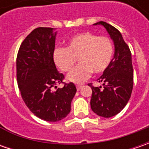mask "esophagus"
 Wrapping results in <instances>:
<instances>
[{"label": "esophagus", "mask_w": 149, "mask_h": 149, "mask_svg": "<svg viewBox=\"0 0 149 149\" xmlns=\"http://www.w3.org/2000/svg\"><path fill=\"white\" fill-rule=\"evenodd\" d=\"M82 86H83L82 84H76V88H77L78 90H79V89H81V88H82Z\"/></svg>", "instance_id": "esophagus-1"}]
</instances>
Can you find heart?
Returning <instances> with one entry per match:
<instances>
[{
	"label": "heart",
	"mask_w": 149,
	"mask_h": 149,
	"mask_svg": "<svg viewBox=\"0 0 149 149\" xmlns=\"http://www.w3.org/2000/svg\"><path fill=\"white\" fill-rule=\"evenodd\" d=\"M114 47L108 36H99L90 32L79 33L70 40L68 47L54 49V61L62 71L69 72L77 62L75 67L67 76L69 81L82 83L91 74L105 71L113 59Z\"/></svg>",
	"instance_id": "1"
}]
</instances>
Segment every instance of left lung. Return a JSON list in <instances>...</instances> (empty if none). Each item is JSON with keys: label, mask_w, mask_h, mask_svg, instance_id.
I'll return each mask as SVG.
<instances>
[{"label": "left lung", "mask_w": 149, "mask_h": 149, "mask_svg": "<svg viewBox=\"0 0 149 149\" xmlns=\"http://www.w3.org/2000/svg\"><path fill=\"white\" fill-rule=\"evenodd\" d=\"M95 25H102L113 40L115 51L111 63L97 81L103 87L88 85L92 89L90 105L99 116L110 118L118 114L128 104L134 85V69L131 51L123 40L121 33L115 27L99 21Z\"/></svg>", "instance_id": "8db88e82"}]
</instances>
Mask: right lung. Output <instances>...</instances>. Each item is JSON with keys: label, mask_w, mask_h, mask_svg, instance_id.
Segmentation results:
<instances>
[{"label": "right lung", "mask_w": 149, "mask_h": 149, "mask_svg": "<svg viewBox=\"0 0 149 149\" xmlns=\"http://www.w3.org/2000/svg\"><path fill=\"white\" fill-rule=\"evenodd\" d=\"M55 35L53 28L35 29L21 43L16 57V79L22 99L36 116L49 122L60 121L69 114L77 90L73 83L63 82L65 76L56 69ZM59 83L64 87L57 88Z\"/></svg>", "instance_id": "1"}]
</instances>
